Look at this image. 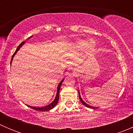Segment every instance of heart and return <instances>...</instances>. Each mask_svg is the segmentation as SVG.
Segmentation results:
<instances>
[{
    "mask_svg": "<svg viewBox=\"0 0 133 133\" xmlns=\"http://www.w3.org/2000/svg\"><path fill=\"white\" fill-rule=\"evenodd\" d=\"M73 48L76 49H83L86 48L89 53H92L96 51V44L92 41H89L88 40L80 39L76 41L73 44Z\"/></svg>",
    "mask_w": 133,
    "mask_h": 133,
    "instance_id": "1",
    "label": "heart"
}]
</instances>
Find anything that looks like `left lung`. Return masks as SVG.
<instances>
[{
    "label": "left lung",
    "mask_w": 133,
    "mask_h": 133,
    "mask_svg": "<svg viewBox=\"0 0 133 133\" xmlns=\"http://www.w3.org/2000/svg\"><path fill=\"white\" fill-rule=\"evenodd\" d=\"M78 96H79V98H80V101H81L82 104L83 105H85V107H87V108H91V109H97V108H95V107H92V106H91V105H88V104H86V103H85V102H84V100H82V98L81 96H80V91H79V90H78Z\"/></svg>",
    "instance_id": "1"
}]
</instances>
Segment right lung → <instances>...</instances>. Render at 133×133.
Listing matches in <instances>:
<instances>
[{"label": "right lung", "mask_w": 133, "mask_h": 133, "mask_svg": "<svg viewBox=\"0 0 133 133\" xmlns=\"http://www.w3.org/2000/svg\"><path fill=\"white\" fill-rule=\"evenodd\" d=\"M32 37H33V35L31 36V37H29V38H28V39H27V40L29 39V38H31ZM25 41H24V42H22L21 43V44H20L19 45H18V48H17V49H16L15 52L14 54H13V56H12L11 60V64L12 60H13V57H14V56L15 55L16 53H17V52L18 51V50H19V49H21V47H22V45H23L24 44H25ZM64 78L63 79V80H61V82H60L59 83V84H58V87H57V94H56L55 98V100H53V101L51 103V104H49V105H45V106L41 107V108H38V107H37H37L31 106V105H28V106L29 107V108H30L33 109L37 110V111H49V110L52 109H53V108H54V107H55V105H57V103H58V99H59V91H60V87H61V85H62V82H63V81H64Z\"/></svg>", "instance_id": "obj_1"}]
</instances>
